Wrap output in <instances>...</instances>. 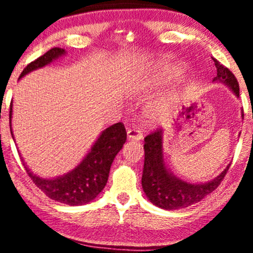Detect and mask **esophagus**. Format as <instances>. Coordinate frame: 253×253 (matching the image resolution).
Instances as JSON below:
<instances>
[{"mask_svg": "<svg viewBox=\"0 0 253 253\" xmlns=\"http://www.w3.org/2000/svg\"><path fill=\"white\" fill-rule=\"evenodd\" d=\"M127 138H128V140H141L143 139V133L139 129H128L127 130Z\"/></svg>", "mask_w": 253, "mask_h": 253, "instance_id": "34e87169", "label": "esophagus"}]
</instances>
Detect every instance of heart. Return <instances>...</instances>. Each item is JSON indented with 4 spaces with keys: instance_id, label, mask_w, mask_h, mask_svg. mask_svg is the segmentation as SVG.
<instances>
[{
    "instance_id": "heart-1",
    "label": "heart",
    "mask_w": 253,
    "mask_h": 253,
    "mask_svg": "<svg viewBox=\"0 0 253 253\" xmlns=\"http://www.w3.org/2000/svg\"><path fill=\"white\" fill-rule=\"evenodd\" d=\"M138 86H139V88H140V85H138V84L133 86V88L136 89V88H138ZM163 113H164V108H162V107H155V108H153L150 112L149 118L151 119V120H156V119H158L159 117H161V115H163Z\"/></svg>"
}]
</instances>
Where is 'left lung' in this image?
Returning <instances> with one entry per match:
<instances>
[{"label": "left lung", "mask_w": 253, "mask_h": 253, "mask_svg": "<svg viewBox=\"0 0 253 253\" xmlns=\"http://www.w3.org/2000/svg\"><path fill=\"white\" fill-rule=\"evenodd\" d=\"M214 63L216 68V77H214L213 82L225 84L237 97H239V84L234 75L217 60L214 59ZM242 119H244L243 112ZM163 136V130L158 129L145 138V161L141 177L143 190L150 202L163 210L175 211L189 207L194 203L200 202L208 194L216 189L231 164H228L221 173L210 182L189 183L183 181L173 175L165 163Z\"/></svg>", "instance_id": "1"}]
</instances>
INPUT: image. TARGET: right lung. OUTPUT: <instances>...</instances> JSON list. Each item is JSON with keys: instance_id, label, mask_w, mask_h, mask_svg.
I'll use <instances>...</instances> for the list:
<instances>
[{"instance_id": "1", "label": "right lung", "mask_w": 253, "mask_h": 253, "mask_svg": "<svg viewBox=\"0 0 253 253\" xmlns=\"http://www.w3.org/2000/svg\"><path fill=\"white\" fill-rule=\"evenodd\" d=\"M66 51L62 47H53L38 59L28 64L20 75L19 80L25 77L32 71L42 69L53 62L64 57ZM11 118H13V102L10 103L9 123L10 133L14 139L11 129ZM127 134L124 125L121 123L114 124L101 132L94 145L90 147L81 163L69 172L53 178H43L33 173L28 169L24 162V165L28 176L36 183L39 189H42L46 196L69 206H82L94 201L98 194L106 187L108 181L110 167L115 156L123 149Z\"/></svg>"}]
</instances>
